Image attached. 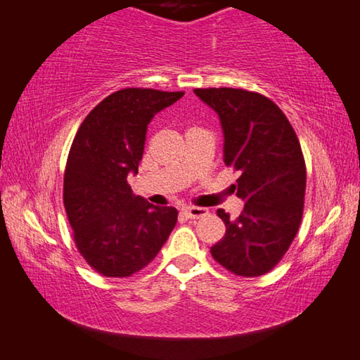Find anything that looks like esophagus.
Listing matches in <instances>:
<instances>
[{
    "label": "esophagus",
    "instance_id": "obj_1",
    "mask_svg": "<svg viewBox=\"0 0 360 360\" xmlns=\"http://www.w3.org/2000/svg\"><path fill=\"white\" fill-rule=\"evenodd\" d=\"M182 213L186 214L187 218H203L205 214L208 213L207 208H202V207H186L182 208Z\"/></svg>",
    "mask_w": 360,
    "mask_h": 360
}]
</instances>
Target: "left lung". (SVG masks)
<instances>
[{"mask_svg":"<svg viewBox=\"0 0 360 360\" xmlns=\"http://www.w3.org/2000/svg\"><path fill=\"white\" fill-rule=\"evenodd\" d=\"M217 111L224 134V165L239 171L236 195L244 210L236 219L219 208L226 233L210 249L238 276L273 270L296 238L304 212L305 162L299 139L270 98L243 89H195Z\"/></svg>","mask_w":360,"mask_h":360,"instance_id":"1","label":"left lung"}]
</instances>
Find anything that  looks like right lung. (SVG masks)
I'll use <instances>...</instances> for the list:
<instances>
[{
	"mask_svg": "<svg viewBox=\"0 0 360 360\" xmlns=\"http://www.w3.org/2000/svg\"><path fill=\"white\" fill-rule=\"evenodd\" d=\"M182 95L117 90L89 112L74 137L64 169V208L80 255L103 276L142 270L176 226L178 210L134 195L127 174H137L148 122Z\"/></svg>",
	"mask_w": 360,
	"mask_h": 360,
	"instance_id": "1",
	"label": "right lung"
}]
</instances>
